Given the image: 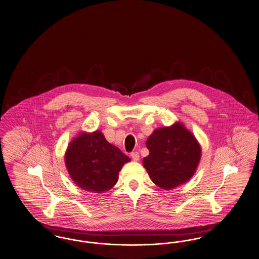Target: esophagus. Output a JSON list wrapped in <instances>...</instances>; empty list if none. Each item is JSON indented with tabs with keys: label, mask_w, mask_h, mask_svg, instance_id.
Segmentation results:
<instances>
[{
	"label": "esophagus",
	"mask_w": 259,
	"mask_h": 259,
	"mask_svg": "<svg viewBox=\"0 0 259 259\" xmlns=\"http://www.w3.org/2000/svg\"><path fill=\"white\" fill-rule=\"evenodd\" d=\"M131 157H132V159H133V160L138 161L140 159V154H139V152L134 151V152H132V153H131Z\"/></svg>",
	"instance_id": "esophagus-1"
}]
</instances>
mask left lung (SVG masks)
Segmentation results:
<instances>
[{
    "label": "left lung",
    "mask_w": 259,
    "mask_h": 259,
    "mask_svg": "<svg viewBox=\"0 0 259 259\" xmlns=\"http://www.w3.org/2000/svg\"><path fill=\"white\" fill-rule=\"evenodd\" d=\"M149 154L143 159L151 181L163 189L186 183L201 158L197 140L182 123L156 129L147 140Z\"/></svg>",
    "instance_id": "1"
}]
</instances>
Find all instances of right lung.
Wrapping results in <instances>:
<instances>
[{
  "label": "right lung",
  "mask_w": 259,
  "mask_h": 259,
  "mask_svg": "<svg viewBox=\"0 0 259 259\" xmlns=\"http://www.w3.org/2000/svg\"><path fill=\"white\" fill-rule=\"evenodd\" d=\"M129 161L127 155L99 131L76 137L65 155L66 167L75 185L95 193L111 189L122 166Z\"/></svg>",
  "instance_id": "right-lung-1"
}]
</instances>
